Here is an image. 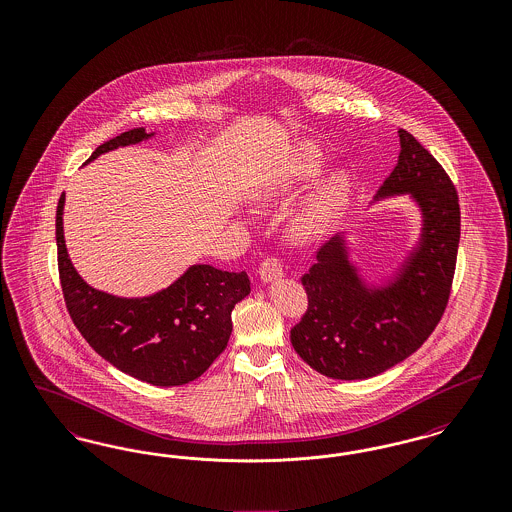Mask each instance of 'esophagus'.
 <instances>
[{
    "instance_id": "obj_1",
    "label": "esophagus",
    "mask_w": 512,
    "mask_h": 512,
    "mask_svg": "<svg viewBox=\"0 0 512 512\" xmlns=\"http://www.w3.org/2000/svg\"><path fill=\"white\" fill-rule=\"evenodd\" d=\"M259 276H261V280H263L265 284L282 278V276H284L282 263H280L278 259H274V257H268V259H265V261L261 263V267H259Z\"/></svg>"
}]
</instances>
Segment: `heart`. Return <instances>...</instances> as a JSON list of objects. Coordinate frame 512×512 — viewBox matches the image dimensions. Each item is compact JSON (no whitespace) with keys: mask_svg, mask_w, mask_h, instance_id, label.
Here are the masks:
<instances>
[{"mask_svg":"<svg viewBox=\"0 0 512 512\" xmlns=\"http://www.w3.org/2000/svg\"><path fill=\"white\" fill-rule=\"evenodd\" d=\"M322 171V157L317 147L303 146L297 149V155L293 159L292 171L284 178V188L299 186L307 180H313L318 172ZM349 180L345 174L332 176L324 188L318 192L295 217V232L301 238H317L320 236L334 217L347 197Z\"/></svg>","mask_w":512,"mask_h":512,"instance_id":"b5f03b06","label":"heart"}]
</instances>
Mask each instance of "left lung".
Wrapping results in <instances>:
<instances>
[{"label":"left lung","instance_id":"1","mask_svg":"<svg viewBox=\"0 0 512 512\" xmlns=\"http://www.w3.org/2000/svg\"><path fill=\"white\" fill-rule=\"evenodd\" d=\"M395 169L376 194L413 197L422 215L418 244L393 280L368 286L338 234L317 251L301 278L309 297L290 332L297 355L336 380H365L405 361L428 340L445 313L461 240L459 195L413 134L399 128Z\"/></svg>","mask_w":512,"mask_h":512}]
</instances>
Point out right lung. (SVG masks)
<instances>
[{
	"instance_id": "1",
	"label": "right lung",
	"mask_w": 512,
	"mask_h": 512,
	"mask_svg": "<svg viewBox=\"0 0 512 512\" xmlns=\"http://www.w3.org/2000/svg\"><path fill=\"white\" fill-rule=\"evenodd\" d=\"M134 128L101 144L86 161L117 147L151 138ZM61 195L55 217L57 265L74 326L94 351L124 374L151 386L171 388L199 378L232 334V309L249 288L242 272L192 265L176 282L147 297H117L86 284L73 267L63 236Z\"/></svg>"
}]
</instances>
